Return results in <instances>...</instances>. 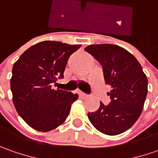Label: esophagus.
<instances>
[{
  "label": "esophagus",
  "mask_w": 158,
  "mask_h": 158,
  "mask_svg": "<svg viewBox=\"0 0 158 158\" xmlns=\"http://www.w3.org/2000/svg\"><path fill=\"white\" fill-rule=\"evenodd\" d=\"M79 94L81 95V97L83 98H89V95L85 94L84 92H82V91H79Z\"/></svg>",
  "instance_id": "1"
}]
</instances>
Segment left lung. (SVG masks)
Returning a JSON list of instances; mask_svg holds the SVG:
<instances>
[{"label":"left lung","mask_w":158,"mask_h":158,"mask_svg":"<svg viewBox=\"0 0 158 158\" xmlns=\"http://www.w3.org/2000/svg\"><path fill=\"white\" fill-rule=\"evenodd\" d=\"M101 64L106 84L112 89L111 102L89 112L96 129L108 135H116L129 129L143 112L148 93V79L143 68L132 53L111 44L90 45L85 47Z\"/></svg>","instance_id":"left-lung-1"}]
</instances>
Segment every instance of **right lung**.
Listing matches in <instances>:
<instances>
[{
  "label": "right lung",
  "instance_id": "obj_1",
  "mask_svg": "<svg viewBox=\"0 0 158 158\" xmlns=\"http://www.w3.org/2000/svg\"><path fill=\"white\" fill-rule=\"evenodd\" d=\"M81 45L46 40L31 46L12 69L10 88L16 112L30 127L40 132L56 128L66 120L78 95L53 89L70 55Z\"/></svg>",
  "mask_w": 158,
  "mask_h": 158
}]
</instances>
